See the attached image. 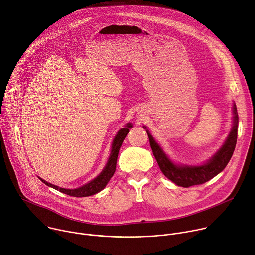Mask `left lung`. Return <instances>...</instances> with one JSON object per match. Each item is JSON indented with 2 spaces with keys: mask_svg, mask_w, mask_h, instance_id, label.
<instances>
[{
  "mask_svg": "<svg viewBox=\"0 0 255 255\" xmlns=\"http://www.w3.org/2000/svg\"><path fill=\"white\" fill-rule=\"evenodd\" d=\"M233 122L231 130L219 150L205 163L201 165H179L175 164L167 154L163 151L162 147L156 142L146 126V132L149 137L150 146L153 155L159 165L162 173L173 183L182 187H190L193 185L203 184L217 174H219L228 164L235 149L237 141V127H238V114L235 103H233Z\"/></svg>",
  "mask_w": 255,
  "mask_h": 255,
  "instance_id": "obj_1",
  "label": "left lung"
}]
</instances>
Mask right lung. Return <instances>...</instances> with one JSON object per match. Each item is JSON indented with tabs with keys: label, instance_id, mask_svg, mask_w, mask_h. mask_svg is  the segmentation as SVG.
<instances>
[{
	"label": "right lung",
	"instance_id": "obj_1",
	"mask_svg": "<svg viewBox=\"0 0 255 255\" xmlns=\"http://www.w3.org/2000/svg\"><path fill=\"white\" fill-rule=\"evenodd\" d=\"M132 127L133 126L131 123H127L124 128H122L118 131V133L116 134V136L113 139L110 156L108 158V161H107L105 167L103 168V170L99 173L98 176H96L94 179H92L88 183L84 184L83 186L75 188V189H67V188H62L57 185L51 184L40 177H39V179L43 183H45L47 186L52 187L62 193H65V194L73 196V197H87V196H91V195H94V194L100 192L101 190H103L106 187L107 183L110 181V179L112 178V176L115 173L117 157H118L120 147Z\"/></svg>",
	"mask_w": 255,
	"mask_h": 255
}]
</instances>
